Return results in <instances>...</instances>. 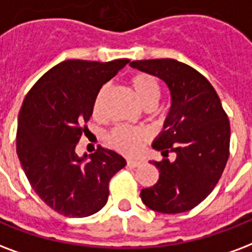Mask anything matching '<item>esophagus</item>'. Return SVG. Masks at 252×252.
I'll list each match as a JSON object with an SVG mask.
<instances>
[{"label":"esophagus","instance_id":"obj_1","mask_svg":"<svg viewBox=\"0 0 252 252\" xmlns=\"http://www.w3.org/2000/svg\"><path fill=\"white\" fill-rule=\"evenodd\" d=\"M126 164H128V166H130V168H139L140 165H141V162H140V161L128 160L126 161Z\"/></svg>","mask_w":252,"mask_h":252}]
</instances>
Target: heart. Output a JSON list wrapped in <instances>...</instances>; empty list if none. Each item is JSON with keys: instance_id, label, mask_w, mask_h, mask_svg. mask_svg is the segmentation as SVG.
Masks as SVG:
<instances>
[{"instance_id": "heart-1", "label": "heart", "mask_w": 252, "mask_h": 252, "mask_svg": "<svg viewBox=\"0 0 252 252\" xmlns=\"http://www.w3.org/2000/svg\"><path fill=\"white\" fill-rule=\"evenodd\" d=\"M130 87L134 95L145 108H153L160 99V84L153 76L148 74H137L130 79ZM108 92V84L101 86L100 90L95 95L92 103V115L95 118H100L103 113V103ZM109 144L116 151L124 155L132 156L139 153L143 144L147 141V133L143 129L130 128V126H116L111 130L108 136Z\"/></svg>"}]
</instances>
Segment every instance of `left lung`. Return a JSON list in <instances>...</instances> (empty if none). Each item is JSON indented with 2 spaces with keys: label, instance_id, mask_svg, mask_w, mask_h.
I'll return each mask as SVG.
<instances>
[{
  "label": "left lung",
  "instance_id": "obj_1",
  "mask_svg": "<svg viewBox=\"0 0 252 252\" xmlns=\"http://www.w3.org/2000/svg\"><path fill=\"white\" fill-rule=\"evenodd\" d=\"M130 66L168 84L172 107L153 148L164 158L152 161L158 181L141 190L149 209L162 214L191 210L220 181L230 155V123L220 96L201 72L176 59L133 61ZM170 151L176 160L165 157Z\"/></svg>",
  "mask_w": 252,
  "mask_h": 252
}]
</instances>
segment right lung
Here are the masks:
<instances>
[{"label":"right lung","instance_id":"1","mask_svg":"<svg viewBox=\"0 0 252 252\" xmlns=\"http://www.w3.org/2000/svg\"><path fill=\"white\" fill-rule=\"evenodd\" d=\"M128 62L64 61L25 96L17 155L34 191L62 216L83 218L103 209L111 178L126 166L120 155L100 145L87 162V155L79 157L75 148L88 130L95 95Z\"/></svg>","mask_w":252,"mask_h":252}]
</instances>
